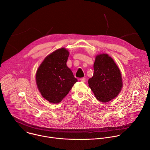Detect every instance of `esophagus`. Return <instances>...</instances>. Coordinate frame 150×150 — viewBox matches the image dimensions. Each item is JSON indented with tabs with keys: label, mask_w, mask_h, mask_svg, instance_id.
<instances>
[{
	"label": "esophagus",
	"mask_w": 150,
	"mask_h": 150,
	"mask_svg": "<svg viewBox=\"0 0 150 150\" xmlns=\"http://www.w3.org/2000/svg\"><path fill=\"white\" fill-rule=\"evenodd\" d=\"M85 80H86V79H85V78H80V81H82V82H85Z\"/></svg>",
	"instance_id": "obj_1"
}]
</instances>
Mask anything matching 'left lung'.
I'll return each instance as SVG.
<instances>
[{
    "label": "left lung",
    "instance_id": "obj_1",
    "mask_svg": "<svg viewBox=\"0 0 150 150\" xmlns=\"http://www.w3.org/2000/svg\"><path fill=\"white\" fill-rule=\"evenodd\" d=\"M94 70L93 76L88 82L97 99L105 103L115 98L121 91L122 80L120 71L113 59L107 54L97 56Z\"/></svg>",
    "mask_w": 150,
    "mask_h": 150
}]
</instances>
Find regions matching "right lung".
Masks as SVG:
<instances>
[{"label": "right lung", "mask_w": 150, "mask_h": 150, "mask_svg": "<svg viewBox=\"0 0 150 150\" xmlns=\"http://www.w3.org/2000/svg\"><path fill=\"white\" fill-rule=\"evenodd\" d=\"M68 56L65 48L56 50L45 59L37 71L39 91L50 103L60 102L78 81L67 65Z\"/></svg>", "instance_id": "right-lung-1"}]
</instances>
